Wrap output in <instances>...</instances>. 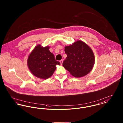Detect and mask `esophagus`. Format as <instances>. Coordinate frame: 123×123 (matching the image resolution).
<instances>
[{
	"label": "esophagus",
	"mask_w": 123,
	"mask_h": 123,
	"mask_svg": "<svg viewBox=\"0 0 123 123\" xmlns=\"http://www.w3.org/2000/svg\"><path fill=\"white\" fill-rule=\"evenodd\" d=\"M59 62L60 63L61 65H62V63H63V59H61V60L59 61Z\"/></svg>",
	"instance_id": "34e87169"
}]
</instances>
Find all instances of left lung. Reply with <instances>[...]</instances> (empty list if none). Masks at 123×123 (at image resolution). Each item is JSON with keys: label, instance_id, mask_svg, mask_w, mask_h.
<instances>
[{"label": "left lung", "instance_id": "obj_1", "mask_svg": "<svg viewBox=\"0 0 123 123\" xmlns=\"http://www.w3.org/2000/svg\"><path fill=\"white\" fill-rule=\"evenodd\" d=\"M65 51L67 56L63 65L73 76L83 77L91 71L95 63V57L93 51L86 43L77 40L65 46Z\"/></svg>", "mask_w": 123, "mask_h": 123}]
</instances>
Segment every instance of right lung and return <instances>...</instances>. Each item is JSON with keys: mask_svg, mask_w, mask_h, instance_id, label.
I'll return each instance as SVG.
<instances>
[{"mask_svg": "<svg viewBox=\"0 0 123 123\" xmlns=\"http://www.w3.org/2000/svg\"><path fill=\"white\" fill-rule=\"evenodd\" d=\"M49 49V46L43 47L38 44L30 53L27 59L30 72L35 77L43 80L51 77L56 69V65H60Z\"/></svg>", "mask_w": 123, "mask_h": 123, "instance_id": "1", "label": "right lung"}]
</instances>
